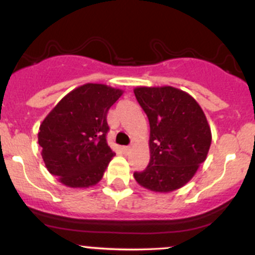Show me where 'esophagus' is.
Instances as JSON below:
<instances>
[{
    "label": "esophagus",
    "instance_id": "34e87169",
    "mask_svg": "<svg viewBox=\"0 0 255 255\" xmlns=\"http://www.w3.org/2000/svg\"><path fill=\"white\" fill-rule=\"evenodd\" d=\"M130 150H132L130 146H122V151L125 152V154H128V152H130Z\"/></svg>",
    "mask_w": 255,
    "mask_h": 255
}]
</instances>
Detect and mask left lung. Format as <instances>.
I'll return each mask as SVG.
<instances>
[{
	"label": "left lung",
	"instance_id": "1",
	"mask_svg": "<svg viewBox=\"0 0 255 255\" xmlns=\"http://www.w3.org/2000/svg\"><path fill=\"white\" fill-rule=\"evenodd\" d=\"M136 101L150 125V161L135 181L144 188L168 193L188 183L205 161L211 130L199 104L173 87H136Z\"/></svg>",
	"mask_w": 255,
	"mask_h": 255
}]
</instances>
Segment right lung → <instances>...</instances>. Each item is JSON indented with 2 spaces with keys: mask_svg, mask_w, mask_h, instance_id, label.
Listing matches in <instances>:
<instances>
[{
  "mask_svg": "<svg viewBox=\"0 0 255 255\" xmlns=\"http://www.w3.org/2000/svg\"><path fill=\"white\" fill-rule=\"evenodd\" d=\"M123 90L80 85L67 94L40 125L37 141L51 175L71 188L95 186L115 152L106 143V116Z\"/></svg>",
  "mask_w": 255,
  "mask_h": 255,
  "instance_id": "1",
  "label": "right lung"
}]
</instances>
